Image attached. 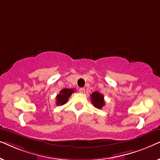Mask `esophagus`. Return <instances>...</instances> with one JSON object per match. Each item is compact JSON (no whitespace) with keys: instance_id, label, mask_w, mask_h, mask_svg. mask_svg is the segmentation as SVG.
Wrapping results in <instances>:
<instances>
[{"instance_id":"obj_1","label":"esophagus","mask_w":160,"mask_h":160,"mask_svg":"<svg viewBox=\"0 0 160 160\" xmlns=\"http://www.w3.org/2000/svg\"><path fill=\"white\" fill-rule=\"evenodd\" d=\"M79 92H80V93H84L85 92V89L84 88H80Z\"/></svg>"}]
</instances>
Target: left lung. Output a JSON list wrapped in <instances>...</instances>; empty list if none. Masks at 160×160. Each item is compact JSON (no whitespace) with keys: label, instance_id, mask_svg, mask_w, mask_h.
<instances>
[{"label":"left lung","instance_id":"left-lung-1","mask_svg":"<svg viewBox=\"0 0 160 160\" xmlns=\"http://www.w3.org/2000/svg\"><path fill=\"white\" fill-rule=\"evenodd\" d=\"M91 96V102L95 108L101 109L105 106L104 96L98 92H94L92 93Z\"/></svg>","mask_w":160,"mask_h":160}]
</instances>
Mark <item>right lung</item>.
Segmentation results:
<instances>
[{
    "label": "right lung",
    "instance_id": "1",
    "mask_svg": "<svg viewBox=\"0 0 160 160\" xmlns=\"http://www.w3.org/2000/svg\"><path fill=\"white\" fill-rule=\"evenodd\" d=\"M74 92V89H63L56 97V104L58 106H62L66 103L70 96Z\"/></svg>",
    "mask_w": 160,
    "mask_h": 160
}]
</instances>
